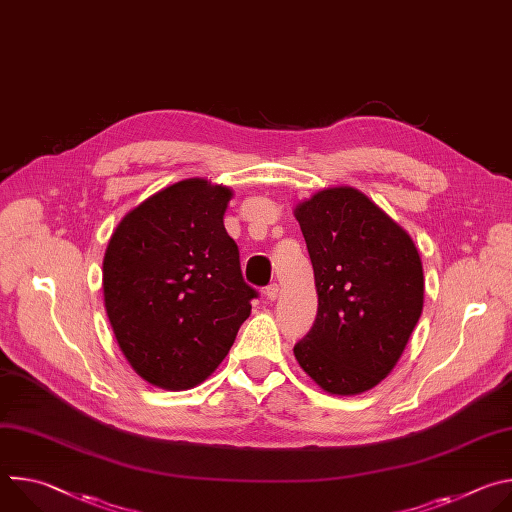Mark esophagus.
<instances>
[{"label": "esophagus", "mask_w": 512, "mask_h": 512, "mask_svg": "<svg viewBox=\"0 0 512 512\" xmlns=\"http://www.w3.org/2000/svg\"><path fill=\"white\" fill-rule=\"evenodd\" d=\"M265 296H267V300L275 302V300H277V296H279V285H277V283L267 285V287H265Z\"/></svg>", "instance_id": "34e87169"}]
</instances>
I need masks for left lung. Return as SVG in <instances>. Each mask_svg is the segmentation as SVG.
I'll return each instance as SVG.
<instances>
[{
	"mask_svg": "<svg viewBox=\"0 0 512 512\" xmlns=\"http://www.w3.org/2000/svg\"><path fill=\"white\" fill-rule=\"evenodd\" d=\"M314 267L318 314L294 346L330 395L377 387L399 362L423 310V265L409 233L352 186L324 188L294 208Z\"/></svg>",
	"mask_w": 512,
	"mask_h": 512,
	"instance_id": "8db88e82",
	"label": "left lung"
}]
</instances>
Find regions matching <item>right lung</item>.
Instances as JSON below:
<instances>
[{"label":"right lung","mask_w":512,"mask_h":512,"mask_svg":"<svg viewBox=\"0 0 512 512\" xmlns=\"http://www.w3.org/2000/svg\"><path fill=\"white\" fill-rule=\"evenodd\" d=\"M233 190L204 178L176 182L131 208L103 259L105 310L131 369L184 391L229 354L257 291L225 229Z\"/></svg>","instance_id":"1"}]
</instances>
